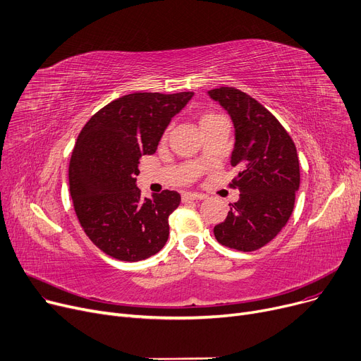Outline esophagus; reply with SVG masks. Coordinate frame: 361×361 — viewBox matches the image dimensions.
<instances>
[{"mask_svg": "<svg viewBox=\"0 0 361 361\" xmlns=\"http://www.w3.org/2000/svg\"><path fill=\"white\" fill-rule=\"evenodd\" d=\"M183 202H190V200H202L204 199V195H200V193H184L181 196Z\"/></svg>", "mask_w": 361, "mask_h": 361, "instance_id": "34e87169", "label": "esophagus"}]
</instances>
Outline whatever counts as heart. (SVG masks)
Returning a JSON list of instances; mask_svg holds the SVG:
<instances>
[{
    "label": "heart",
    "mask_w": 361,
    "mask_h": 361,
    "mask_svg": "<svg viewBox=\"0 0 361 361\" xmlns=\"http://www.w3.org/2000/svg\"><path fill=\"white\" fill-rule=\"evenodd\" d=\"M216 117H219V116H216V114H204V116L200 118V124H203V123H206V121H209V120H212V118H216Z\"/></svg>",
    "instance_id": "1"
}]
</instances>
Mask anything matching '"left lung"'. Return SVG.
I'll list each match as a JSON object with an SVG mask.
<instances>
[{
  "label": "left lung",
  "mask_w": 361,
  "mask_h": 361,
  "mask_svg": "<svg viewBox=\"0 0 361 361\" xmlns=\"http://www.w3.org/2000/svg\"><path fill=\"white\" fill-rule=\"evenodd\" d=\"M226 109L235 128L231 165L240 173L230 184L240 199L230 204L214 234L225 247L255 252L288 222L300 187L297 149L282 124L250 94L235 87L207 92Z\"/></svg>",
  "instance_id": "left-lung-1"
}]
</instances>
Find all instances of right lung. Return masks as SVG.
<instances>
[{
	"instance_id": "right-lung-1",
	"label": "right lung",
	"mask_w": 361,
	"mask_h": 361,
	"mask_svg": "<svg viewBox=\"0 0 361 361\" xmlns=\"http://www.w3.org/2000/svg\"><path fill=\"white\" fill-rule=\"evenodd\" d=\"M193 94L130 93L82 128L68 166L70 195L83 231L108 256L139 262L165 245L168 218L181 197L171 190L142 197L136 177L140 158L155 154L171 118Z\"/></svg>"
}]
</instances>
